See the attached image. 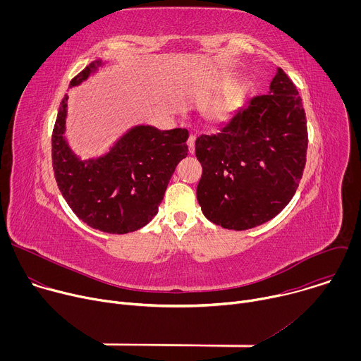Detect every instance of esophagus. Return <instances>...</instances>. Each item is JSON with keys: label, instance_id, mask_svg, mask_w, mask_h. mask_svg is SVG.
I'll return each instance as SVG.
<instances>
[{"label": "esophagus", "instance_id": "obj_1", "mask_svg": "<svg viewBox=\"0 0 361 361\" xmlns=\"http://www.w3.org/2000/svg\"><path fill=\"white\" fill-rule=\"evenodd\" d=\"M187 144H188V149H190V152L192 154L194 152V144H195V135H190L188 137V141H187Z\"/></svg>", "mask_w": 361, "mask_h": 361}]
</instances>
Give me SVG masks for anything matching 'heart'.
<instances>
[{
    "label": "heart",
    "instance_id": "heart-1",
    "mask_svg": "<svg viewBox=\"0 0 361 361\" xmlns=\"http://www.w3.org/2000/svg\"><path fill=\"white\" fill-rule=\"evenodd\" d=\"M235 101L231 98H224L217 101L216 104L210 109L209 117L216 124H224L227 123L235 113Z\"/></svg>",
    "mask_w": 361,
    "mask_h": 361
}]
</instances>
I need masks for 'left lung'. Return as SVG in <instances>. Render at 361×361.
<instances>
[{"mask_svg": "<svg viewBox=\"0 0 361 361\" xmlns=\"http://www.w3.org/2000/svg\"><path fill=\"white\" fill-rule=\"evenodd\" d=\"M307 120L301 98L277 68L266 95L254 97L214 135L195 140L202 167V214L228 230L274 219L293 198L305 166Z\"/></svg>", "mask_w": 361, "mask_h": 361, "instance_id": "8db88e82", "label": "left lung"}]
</instances>
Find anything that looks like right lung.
<instances>
[{
	"instance_id": "1",
	"label": "right lung",
	"mask_w": 361,
	"mask_h": 361,
	"mask_svg": "<svg viewBox=\"0 0 361 361\" xmlns=\"http://www.w3.org/2000/svg\"><path fill=\"white\" fill-rule=\"evenodd\" d=\"M95 60L70 82V88L104 68ZM68 94L64 95L53 133V167L59 188L71 210L90 227L127 234L147 226L177 164L187 157L185 128L159 130L137 124L120 135L101 156L81 159L67 137Z\"/></svg>"
}]
</instances>
